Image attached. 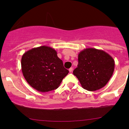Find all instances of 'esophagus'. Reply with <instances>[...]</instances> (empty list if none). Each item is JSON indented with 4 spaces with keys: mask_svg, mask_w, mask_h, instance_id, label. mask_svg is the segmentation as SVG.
<instances>
[{
    "mask_svg": "<svg viewBox=\"0 0 129 129\" xmlns=\"http://www.w3.org/2000/svg\"><path fill=\"white\" fill-rule=\"evenodd\" d=\"M69 71L70 73H71V72H72V71H73V68H70L69 69Z\"/></svg>",
    "mask_w": 129,
    "mask_h": 129,
    "instance_id": "obj_1",
    "label": "esophagus"
}]
</instances>
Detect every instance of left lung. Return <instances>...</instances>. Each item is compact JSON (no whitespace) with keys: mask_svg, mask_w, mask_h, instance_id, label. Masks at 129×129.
Instances as JSON below:
<instances>
[{"mask_svg":"<svg viewBox=\"0 0 129 129\" xmlns=\"http://www.w3.org/2000/svg\"><path fill=\"white\" fill-rule=\"evenodd\" d=\"M77 68L73 70L83 89L96 91L106 86L114 70V60L105 51L95 48L84 49L78 54Z\"/></svg>","mask_w":129,"mask_h":129,"instance_id":"1","label":"left lung"}]
</instances>
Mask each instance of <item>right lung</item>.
I'll list each match as a JSON object with an SVG mask.
<instances>
[{"instance_id":"obj_1","label":"right lung","mask_w":129,"mask_h":129,"mask_svg":"<svg viewBox=\"0 0 129 129\" xmlns=\"http://www.w3.org/2000/svg\"><path fill=\"white\" fill-rule=\"evenodd\" d=\"M23 75L31 87L40 92L56 89L69 73L57 52L52 47H35L23 54L21 59Z\"/></svg>"}]
</instances>
